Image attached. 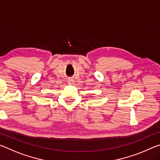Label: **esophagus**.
<instances>
[{"instance_id": "34e87169", "label": "esophagus", "mask_w": 160, "mask_h": 160, "mask_svg": "<svg viewBox=\"0 0 160 160\" xmlns=\"http://www.w3.org/2000/svg\"><path fill=\"white\" fill-rule=\"evenodd\" d=\"M73 82H74V80H72V79H68V83L69 84V85H72V84H73Z\"/></svg>"}]
</instances>
